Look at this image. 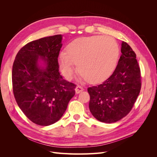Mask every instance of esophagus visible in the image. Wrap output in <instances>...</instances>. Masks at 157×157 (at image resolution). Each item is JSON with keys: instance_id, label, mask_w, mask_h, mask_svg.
I'll return each mask as SVG.
<instances>
[{"instance_id": "34e87169", "label": "esophagus", "mask_w": 157, "mask_h": 157, "mask_svg": "<svg viewBox=\"0 0 157 157\" xmlns=\"http://www.w3.org/2000/svg\"><path fill=\"white\" fill-rule=\"evenodd\" d=\"M84 90V88L83 87H82L81 86H79V85H78V86L75 88V92L77 94H79L81 92H82Z\"/></svg>"}]
</instances>
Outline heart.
Masks as SVG:
<instances>
[{"instance_id": "obj_1", "label": "heart", "mask_w": 157, "mask_h": 157, "mask_svg": "<svg viewBox=\"0 0 157 157\" xmlns=\"http://www.w3.org/2000/svg\"><path fill=\"white\" fill-rule=\"evenodd\" d=\"M119 48L112 38L99 35L77 38L66 47L65 53L58 56L61 73L67 79L73 78L75 65L78 72L90 84L105 81L115 71Z\"/></svg>"}]
</instances>
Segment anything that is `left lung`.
<instances>
[{"label": "left lung", "instance_id": "left-lung-1", "mask_svg": "<svg viewBox=\"0 0 157 157\" xmlns=\"http://www.w3.org/2000/svg\"><path fill=\"white\" fill-rule=\"evenodd\" d=\"M115 70L105 82L89 87V109L102 122L113 123L126 117L134 106L141 87L140 68L136 54L126 42Z\"/></svg>", "mask_w": 157, "mask_h": 157}]
</instances>
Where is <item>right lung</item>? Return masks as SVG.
<instances>
[{
	"label": "right lung",
	"mask_w": 157,
	"mask_h": 157,
	"mask_svg": "<svg viewBox=\"0 0 157 157\" xmlns=\"http://www.w3.org/2000/svg\"><path fill=\"white\" fill-rule=\"evenodd\" d=\"M61 40V35H56L31 41L19 50L13 63L14 98L24 115L38 125L59 121L75 94L76 84L63 79L59 72ZM39 56L46 68L37 65Z\"/></svg>",
	"instance_id": "obj_1"
}]
</instances>
